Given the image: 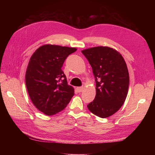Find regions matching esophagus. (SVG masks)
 <instances>
[{
    "label": "esophagus",
    "mask_w": 155,
    "mask_h": 155,
    "mask_svg": "<svg viewBox=\"0 0 155 155\" xmlns=\"http://www.w3.org/2000/svg\"><path fill=\"white\" fill-rule=\"evenodd\" d=\"M76 90L78 92H81L83 90V87H76Z\"/></svg>",
    "instance_id": "1"
}]
</instances>
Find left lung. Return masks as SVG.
I'll use <instances>...</instances> for the list:
<instances>
[{
    "label": "left lung",
    "instance_id": "8db88e82",
    "mask_svg": "<svg viewBox=\"0 0 155 155\" xmlns=\"http://www.w3.org/2000/svg\"><path fill=\"white\" fill-rule=\"evenodd\" d=\"M95 78L96 94L87 105L88 110L101 118L114 114L124 104L128 93L129 76L121 55L107 46L83 50Z\"/></svg>",
    "mask_w": 155,
    "mask_h": 155
}]
</instances>
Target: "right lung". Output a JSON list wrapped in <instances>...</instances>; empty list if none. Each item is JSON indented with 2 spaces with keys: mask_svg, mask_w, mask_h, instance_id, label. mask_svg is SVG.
Returning a JSON list of instances; mask_svg holds the SVG:
<instances>
[{
  "mask_svg": "<svg viewBox=\"0 0 155 155\" xmlns=\"http://www.w3.org/2000/svg\"><path fill=\"white\" fill-rule=\"evenodd\" d=\"M76 50L46 45L31 55L25 76L27 91L33 104L46 115L63 110L74 94L61 68L65 59Z\"/></svg>",
  "mask_w": 155,
  "mask_h": 155,
  "instance_id": "1",
  "label": "right lung"
}]
</instances>
